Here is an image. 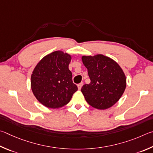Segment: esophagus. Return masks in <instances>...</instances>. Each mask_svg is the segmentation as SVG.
Returning a JSON list of instances; mask_svg holds the SVG:
<instances>
[{"label":"esophagus","mask_w":153,"mask_h":153,"mask_svg":"<svg viewBox=\"0 0 153 153\" xmlns=\"http://www.w3.org/2000/svg\"><path fill=\"white\" fill-rule=\"evenodd\" d=\"M82 85H83V82H81V83H79L78 85H77V86H78L79 90H80V89H81V87H82Z\"/></svg>","instance_id":"1"}]
</instances>
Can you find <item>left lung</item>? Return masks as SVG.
<instances>
[{
  "instance_id": "1",
  "label": "left lung",
  "mask_w": 153,
  "mask_h": 153,
  "mask_svg": "<svg viewBox=\"0 0 153 153\" xmlns=\"http://www.w3.org/2000/svg\"><path fill=\"white\" fill-rule=\"evenodd\" d=\"M87 68L89 84L81 88L85 100L93 108L105 109L117 102L126 87V78L121 67L113 59L102 54L82 56Z\"/></svg>"
}]
</instances>
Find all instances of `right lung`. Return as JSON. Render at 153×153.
Returning a JSON list of instances; mask_svg holds the SVG:
<instances>
[{
  "label": "right lung",
  "instance_id": "right-lung-1",
  "mask_svg": "<svg viewBox=\"0 0 153 153\" xmlns=\"http://www.w3.org/2000/svg\"><path fill=\"white\" fill-rule=\"evenodd\" d=\"M71 58L68 53L55 51L44 56L32 72V92L47 108L58 109L66 105L78 90L68 69Z\"/></svg>",
  "mask_w": 153,
  "mask_h": 153
}]
</instances>
